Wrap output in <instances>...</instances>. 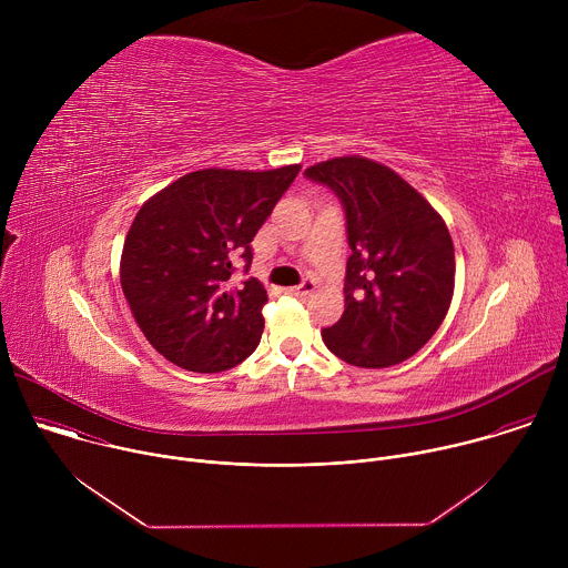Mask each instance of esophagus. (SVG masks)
Here are the masks:
<instances>
[{
	"instance_id": "1",
	"label": "esophagus",
	"mask_w": 568,
	"mask_h": 568,
	"mask_svg": "<svg viewBox=\"0 0 568 568\" xmlns=\"http://www.w3.org/2000/svg\"><path fill=\"white\" fill-rule=\"evenodd\" d=\"M314 287H316L314 278H305L301 285H296V287H290L287 292H290L292 296H307V294H312V292H314Z\"/></svg>"
}]
</instances>
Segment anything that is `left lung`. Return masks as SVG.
<instances>
[{"instance_id":"8db88e82","label":"left lung","mask_w":568,"mask_h":568,"mask_svg":"<svg viewBox=\"0 0 568 568\" xmlns=\"http://www.w3.org/2000/svg\"><path fill=\"white\" fill-rule=\"evenodd\" d=\"M346 213V310L321 337L339 359L386 368L440 328L454 292V242L443 217L397 173L364 156L310 166Z\"/></svg>"}]
</instances>
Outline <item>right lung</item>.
Here are the masks:
<instances>
[{
	"instance_id": "obj_1",
	"label": "right lung",
	"mask_w": 568,
	"mask_h": 568,
	"mask_svg": "<svg viewBox=\"0 0 568 568\" xmlns=\"http://www.w3.org/2000/svg\"><path fill=\"white\" fill-rule=\"evenodd\" d=\"M301 166L206 169L150 197L121 256V287L156 353L193 373L245 362L265 328V287L247 276L252 240ZM245 264V282H233Z\"/></svg>"
}]
</instances>
